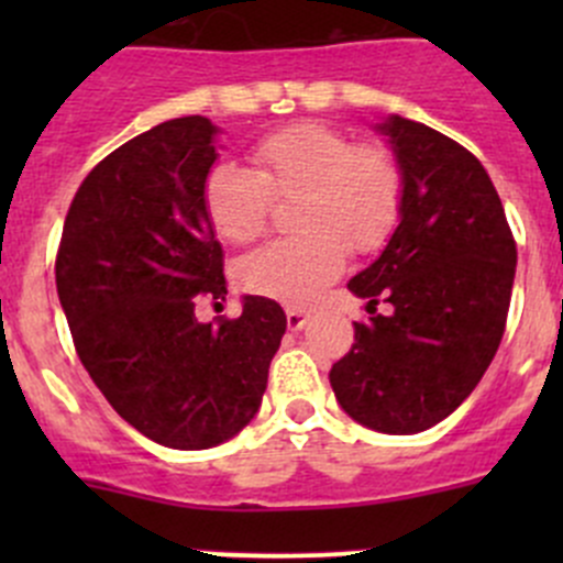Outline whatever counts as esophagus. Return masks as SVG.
I'll list each match as a JSON object with an SVG mask.
<instances>
[{
    "label": "esophagus",
    "mask_w": 563,
    "mask_h": 563,
    "mask_svg": "<svg viewBox=\"0 0 563 563\" xmlns=\"http://www.w3.org/2000/svg\"><path fill=\"white\" fill-rule=\"evenodd\" d=\"M286 321H288V329H294V332H297V329L308 327L310 313L302 308H286Z\"/></svg>",
    "instance_id": "esophagus-1"
}]
</instances>
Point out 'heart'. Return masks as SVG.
Segmentation results:
<instances>
[{"instance_id": "b5f03b06", "label": "heart", "mask_w": 563, "mask_h": 563, "mask_svg": "<svg viewBox=\"0 0 563 563\" xmlns=\"http://www.w3.org/2000/svg\"><path fill=\"white\" fill-rule=\"evenodd\" d=\"M253 174L214 163L203 179V212L220 240L247 245L269 225L272 201L297 198L291 229L236 264V283L255 297L305 305L340 275L345 250L371 255L402 214V172L391 152L354 144L323 122H297L250 146Z\"/></svg>"}]
</instances>
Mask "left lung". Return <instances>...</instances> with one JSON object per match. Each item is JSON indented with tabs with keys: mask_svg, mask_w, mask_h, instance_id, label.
I'll return each mask as SVG.
<instances>
[{
	"mask_svg": "<svg viewBox=\"0 0 563 563\" xmlns=\"http://www.w3.org/2000/svg\"><path fill=\"white\" fill-rule=\"evenodd\" d=\"M402 214L384 253L351 277L367 299L329 373L351 419L408 435L450 417L490 367L507 327L518 245L485 166L450 135L391 117ZM388 308L377 313V302Z\"/></svg>",
	"mask_w": 563,
	"mask_h": 563,
	"instance_id": "left-lung-1",
	"label": "left lung"
}]
</instances>
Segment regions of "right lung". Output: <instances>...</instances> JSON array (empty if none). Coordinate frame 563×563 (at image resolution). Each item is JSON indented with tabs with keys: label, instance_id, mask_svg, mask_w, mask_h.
Returning <instances> with one entry per match:
<instances>
[{
	"label": "right lung",
	"instance_id": "1",
	"mask_svg": "<svg viewBox=\"0 0 563 563\" xmlns=\"http://www.w3.org/2000/svg\"><path fill=\"white\" fill-rule=\"evenodd\" d=\"M214 133L181 117L113 150L78 187L56 250L78 360L124 422L172 450H209L245 428L286 334L266 297H245L240 318H196L201 299L229 294L201 198Z\"/></svg>",
	"mask_w": 563,
	"mask_h": 563
}]
</instances>
